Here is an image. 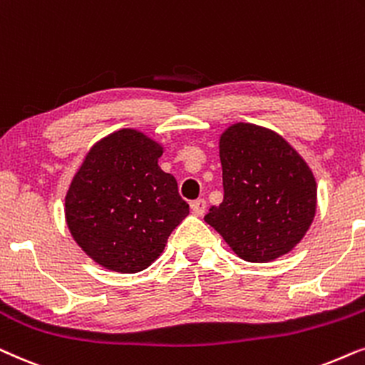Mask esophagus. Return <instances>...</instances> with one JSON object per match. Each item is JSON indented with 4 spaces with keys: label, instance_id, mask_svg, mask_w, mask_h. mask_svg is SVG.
I'll use <instances>...</instances> for the list:
<instances>
[{
    "label": "esophagus",
    "instance_id": "obj_1",
    "mask_svg": "<svg viewBox=\"0 0 365 365\" xmlns=\"http://www.w3.org/2000/svg\"><path fill=\"white\" fill-rule=\"evenodd\" d=\"M190 208H192V213L193 215H197V217H202L203 213H205V208H207V202L203 200V198H198V200H195V202H192V205H190Z\"/></svg>",
    "mask_w": 365,
    "mask_h": 365
}]
</instances>
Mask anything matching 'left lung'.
<instances>
[{"label": "left lung", "mask_w": 365, "mask_h": 365, "mask_svg": "<svg viewBox=\"0 0 365 365\" xmlns=\"http://www.w3.org/2000/svg\"><path fill=\"white\" fill-rule=\"evenodd\" d=\"M223 202L203 220L242 260L265 264L287 255L312 225L317 182L282 135L255 123H232L218 138Z\"/></svg>", "instance_id": "1"}]
</instances>
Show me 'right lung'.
<instances>
[{
  "label": "right lung",
  "instance_id": "add662e5",
  "mask_svg": "<svg viewBox=\"0 0 365 365\" xmlns=\"http://www.w3.org/2000/svg\"><path fill=\"white\" fill-rule=\"evenodd\" d=\"M163 152L147 133L120 128L98 140L73 175L65 197L68 230L106 270L147 269L188 215L177 180L158 165Z\"/></svg>",
  "mask_w": 365,
  "mask_h": 365
}]
</instances>
